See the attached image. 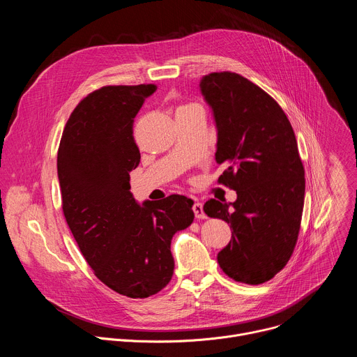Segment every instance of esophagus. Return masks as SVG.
Returning <instances> with one entry per match:
<instances>
[{
	"mask_svg": "<svg viewBox=\"0 0 357 357\" xmlns=\"http://www.w3.org/2000/svg\"><path fill=\"white\" fill-rule=\"evenodd\" d=\"M193 213H195V216H196V219H205L206 218V215H205V212H203V206H202V203H199V202H195V205H193Z\"/></svg>",
	"mask_w": 357,
	"mask_h": 357,
	"instance_id": "34e87169",
	"label": "esophagus"
}]
</instances>
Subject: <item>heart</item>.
Instances as JSON below:
<instances>
[{"instance_id": "b5f03b06", "label": "heart", "mask_w": 357, "mask_h": 357, "mask_svg": "<svg viewBox=\"0 0 357 357\" xmlns=\"http://www.w3.org/2000/svg\"><path fill=\"white\" fill-rule=\"evenodd\" d=\"M192 107H197V105H195V103H188V105L179 107L178 110H186V109H192Z\"/></svg>"}]
</instances>
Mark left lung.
Wrapping results in <instances>:
<instances>
[{
	"instance_id": "8db88e82",
	"label": "left lung",
	"mask_w": 357,
	"mask_h": 357,
	"mask_svg": "<svg viewBox=\"0 0 357 357\" xmlns=\"http://www.w3.org/2000/svg\"><path fill=\"white\" fill-rule=\"evenodd\" d=\"M199 86L218 128L216 162L226 167L219 183L237 193L203 206L233 229L218 263L234 281L259 285L285 267L298 240L305 171L296 138L277 101L248 79L216 72Z\"/></svg>"
}]
</instances>
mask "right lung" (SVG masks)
<instances>
[{
    "mask_svg": "<svg viewBox=\"0 0 357 357\" xmlns=\"http://www.w3.org/2000/svg\"><path fill=\"white\" fill-rule=\"evenodd\" d=\"M155 84L105 86L70 114L58 151L68 226L96 277L128 298L160 292L174 274L171 240L193 222V200L171 195L135 202L130 172L139 164L134 117Z\"/></svg>",
    "mask_w": 357,
    "mask_h": 357,
    "instance_id": "1",
    "label": "right lung"
}]
</instances>
